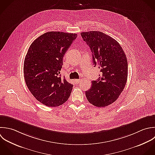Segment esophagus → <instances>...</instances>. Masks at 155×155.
Masks as SVG:
<instances>
[{
  "label": "esophagus",
  "mask_w": 155,
  "mask_h": 155,
  "mask_svg": "<svg viewBox=\"0 0 155 155\" xmlns=\"http://www.w3.org/2000/svg\"><path fill=\"white\" fill-rule=\"evenodd\" d=\"M75 82L76 84H78L81 82V80L80 79H77V80H75Z\"/></svg>",
  "instance_id": "obj_1"
}]
</instances>
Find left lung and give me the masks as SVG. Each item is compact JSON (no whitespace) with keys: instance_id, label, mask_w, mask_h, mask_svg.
I'll return each instance as SVG.
<instances>
[{"instance_id":"left-lung-1","label":"left lung","mask_w":155,"mask_h":155,"mask_svg":"<svg viewBox=\"0 0 155 155\" xmlns=\"http://www.w3.org/2000/svg\"><path fill=\"white\" fill-rule=\"evenodd\" d=\"M81 35L91 48L94 64L101 72L98 80L92 81L91 88L86 91V98L95 106H107L118 98L126 84V55L116 40L102 32H84Z\"/></svg>"}]
</instances>
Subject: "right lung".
Segmentation results:
<instances>
[{
  "mask_svg": "<svg viewBox=\"0 0 155 155\" xmlns=\"http://www.w3.org/2000/svg\"><path fill=\"white\" fill-rule=\"evenodd\" d=\"M77 37V34L46 32L32 43L25 56L26 84L32 95L48 107L63 104L71 95L73 84L61 77L60 71L63 57Z\"/></svg>",
  "mask_w": 155,
  "mask_h": 155,
  "instance_id": "obj_1",
  "label": "right lung"
}]
</instances>
